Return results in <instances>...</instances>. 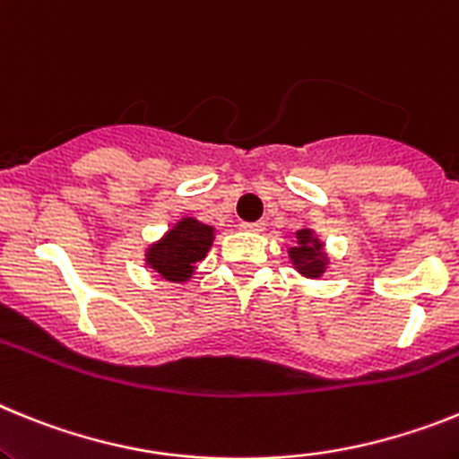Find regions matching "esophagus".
Here are the masks:
<instances>
[{
    "mask_svg": "<svg viewBox=\"0 0 459 459\" xmlns=\"http://www.w3.org/2000/svg\"><path fill=\"white\" fill-rule=\"evenodd\" d=\"M240 229L249 230V233H261V230L265 229V224H263V221H242Z\"/></svg>",
    "mask_w": 459,
    "mask_h": 459,
    "instance_id": "obj_1",
    "label": "esophagus"
}]
</instances>
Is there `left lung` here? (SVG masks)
Wrapping results in <instances>:
<instances>
[{
	"label": "left lung",
	"instance_id": "8db88e82",
	"mask_svg": "<svg viewBox=\"0 0 459 459\" xmlns=\"http://www.w3.org/2000/svg\"><path fill=\"white\" fill-rule=\"evenodd\" d=\"M290 263L298 273L309 279H318L328 268V256L324 252V242L318 240L312 229H300L296 233V245L289 247Z\"/></svg>",
	"mask_w": 459,
	"mask_h": 459
}]
</instances>
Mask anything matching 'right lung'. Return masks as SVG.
Masks as SVG:
<instances>
[{
    "instance_id": "1",
    "label": "right lung",
    "mask_w": 459,
    "mask_h": 459,
    "mask_svg": "<svg viewBox=\"0 0 459 459\" xmlns=\"http://www.w3.org/2000/svg\"><path fill=\"white\" fill-rule=\"evenodd\" d=\"M212 240V226L201 224L194 217H182L163 233L161 240L147 247L145 263L166 281L182 284L196 273V263L207 256Z\"/></svg>"
}]
</instances>
